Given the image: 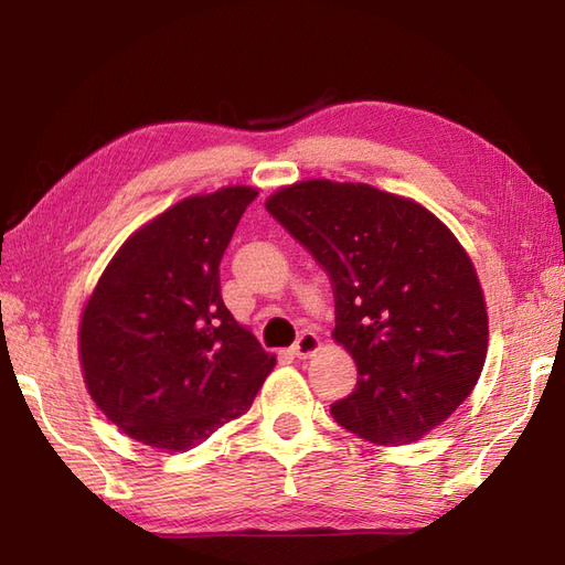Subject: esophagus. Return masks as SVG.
I'll return each mask as SVG.
<instances>
[{"label":"esophagus","mask_w":565,"mask_h":565,"mask_svg":"<svg viewBox=\"0 0 565 565\" xmlns=\"http://www.w3.org/2000/svg\"><path fill=\"white\" fill-rule=\"evenodd\" d=\"M320 347H322V344H320V337H316L313 332H303V334L295 341L292 353H295L297 358H309V355H313Z\"/></svg>","instance_id":"esophagus-1"}]
</instances>
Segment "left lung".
Segmentation results:
<instances>
[{
	"instance_id": "obj_1",
	"label": "left lung",
	"mask_w": 565,
	"mask_h": 565,
	"mask_svg": "<svg viewBox=\"0 0 565 565\" xmlns=\"http://www.w3.org/2000/svg\"><path fill=\"white\" fill-rule=\"evenodd\" d=\"M266 210L332 280V337L361 374L332 417L377 446L446 422L488 353L483 289L452 231L415 200L330 179L282 185Z\"/></svg>"
}]
</instances>
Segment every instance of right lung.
<instances>
[{
    "mask_svg": "<svg viewBox=\"0 0 565 565\" xmlns=\"http://www.w3.org/2000/svg\"><path fill=\"white\" fill-rule=\"evenodd\" d=\"M252 185L191 195L115 252L79 320L89 396L129 438L185 452L245 415L276 355L221 299L218 264Z\"/></svg>",
    "mask_w": 565,
    "mask_h": 565,
    "instance_id": "obj_1",
    "label": "right lung"
}]
</instances>
